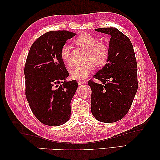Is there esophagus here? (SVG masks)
<instances>
[{
  "instance_id": "esophagus-1",
  "label": "esophagus",
  "mask_w": 160,
  "mask_h": 160,
  "mask_svg": "<svg viewBox=\"0 0 160 160\" xmlns=\"http://www.w3.org/2000/svg\"><path fill=\"white\" fill-rule=\"evenodd\" d=\"M78 83L79 85L85 84V83H86V81H85V80H78Z\"/></svg>"
}]
</instances>
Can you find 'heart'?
I'll use <instances>...</instances> for the list:
<instances>
[{
    "label": "heart",
    "mask_w": 160,
    "mask_h": 160,
    "mask_svg": "<svg viewBox=\"0 0 160 160\" xmlns=\"http://www.w3.org/2000/svg\"><path fill=\"white\" fill-rule=\"evenodd\" d=\"M77 45L87 49L85 64L77 66L71 70L70 77L72 79H86L95 69V64L103 66L109 58V48L107 44L98 42L97 38L88 33H83L75 39ZM60 57L66 66L72 64V54L69 45L64 44L60 51Z\"/></svg>",
    "instance_id": "b5f03b06"
}]
</instances>
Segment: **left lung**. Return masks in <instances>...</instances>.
<instances>
[{
	"label": "left lung",
	"mask_w": 160,
	"mask_h": 160,
	"mask_svg": "<svg viewBox=\"0 0 160 160\" xmlns=\"http://www.w3.org/2000/svg\"><path fill=\"white\" fill-rule=\"evenodd\" d=\"M95 30L109 35L111 39L108 61L93 77L101 83L88 82L91 112L98 121L113 122L127 114L137 92V62L131 42L123 33L115 28Z\"/></svg>",
	"instance_id": "obj_1"
}]
</instances>
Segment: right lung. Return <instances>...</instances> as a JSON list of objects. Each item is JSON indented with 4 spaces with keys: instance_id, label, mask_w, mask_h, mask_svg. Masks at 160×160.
I'll use <instances>...</instances> for the list:
<instances>
[{
    "instance_id": "1",
    "label": "right lung",
    "mask_w": 160,
    "mask_h": 160,
    "mask_svg": "<svg viewBox=\"0 0 160 160\" xmlns=\"http://www.w3.org/2000/svg\"><path fill=\"white\" fill-rule=\"evenodd\" d=\"M75 35L67 30L49 31L37 39L29 51L24 70L25 96L33 114L44 125L58 126L70 118V103L78 83L66 80L69 72L60 51Z\"/></svg>"
}]
</instances>
